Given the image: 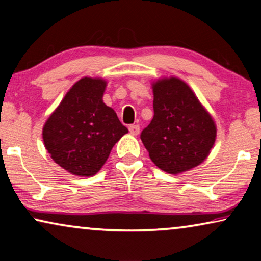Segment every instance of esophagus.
Masks as SVG:
<instances>
[{"mask_svg": "<svg viewBox=\"0 0 261 261\" xmlns=\"http://www.w3.org/2000/svg\"><path fill=\"white\" fill-rule=\"evenodd\" d=\"M139 132H140V127L138 124H132V126H129V133L132 135H138Z\"/></svg>", "mask_w": 261, "mask_h": 261, "instance_id": "esophagus-1", "label": "esophagus"}]
</instances>
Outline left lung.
I'll return each mask as SVG.
<instances>
[{"instance_id":"left-lung-1","label":"left lung","mask_w":261,"mask_h":261,"mask_svg":"<svg viewBox=\"0 0 261 261\" xmlns=\"http://www.w3.org/2000/svg\"><path fill=\"white\" fill-rule=\"evenodd\" d=\"M152 89L154 116L140 135L149 158L171 174L198 166L215 144V121L179 78H159Z\"/></svg>"}]
</instances>
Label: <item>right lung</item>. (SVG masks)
Listing matches in <instances>:
<instances>
[{"label":"right lung","mask_w":261,"mask_h":261,"mask_svg":"<svg viewBox=\"0 0 261 261\" xmlns=\"http://www.w3.org/2000/svg\"><path fill=\"white\" fill-rule=\"evenodd\" d=\"M106 88L103 78H81L42 128V140L51 158L73 176L97 173L114 145L128 133L115 110L103 102Z\"/></svg>","instance_id":"add662e5"}]
</instances>
